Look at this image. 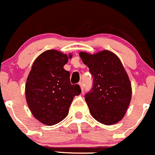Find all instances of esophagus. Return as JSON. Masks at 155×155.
Returning a JSON list of instances; mask_svg holds the SVG:
<instances>
[{
	"label": "esophagus",
	"instance_id": "esophagus-1",
	"mask_svg": "<svg viewBox=\"0 0 155 155\" xmlns=\"http://www.w3.org/2000/svg\"><path fill=\"white\" fill-rule=\"evenodd\" d=\"M79 85H80V87H81V90H84V84H83V82H80L79 83Z\"/></svg>",
	"mask_w": 155,
	"mask_h": 155
}]
</instances>
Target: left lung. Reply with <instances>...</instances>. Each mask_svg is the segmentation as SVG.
I'll return each instance as SVG.
<instances>
[{
    "instance_id": "8db88e82",
    "label": "left lung",
    "mask_w": 155,
    "mask_h": 155,
    "mask_svg": "<svg viewBox=\"0 0 155 155\" xmlns=\"http://www.w3.org/2000/svg\"><path fill=\"white\" fill-rule=\"evenodd\" d=\"M79 55L93 78L91 90L84 95L90 114L103 124L117 123L124 116L132 95L131 84L120 59L108 50Z\"/></svg>"
}]
</instances>
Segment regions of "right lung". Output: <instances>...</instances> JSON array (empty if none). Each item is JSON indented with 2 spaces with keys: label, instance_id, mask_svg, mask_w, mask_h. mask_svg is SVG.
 I'll return each instance as SVG.
<instances>
[{
  "label": "right lung",
  "instance_id": "1",
  "mask_svg": "<svg viewBox=\"0 0 155 155\" xmlns=\"http://www.w3.org/2000/svg\"><path fill=\"white\" fill-rule=\"evenodd\" d=\"M68 61L66 54L47 50L35 59L27 78L28 105L34 117L44 124L52 126L65 118L74 97L81 93L78 84L70 82L69 71L64 69Z\"/></svg>",
  "mask_w": 155,
  "mask_h": 155
}]
</instances>
